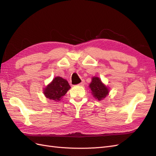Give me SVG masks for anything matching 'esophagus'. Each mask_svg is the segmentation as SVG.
I'll use <instances>...</instances> for the list:
<instances>
[{
  "instance_id": "obj_1",
  "label": "esophagus",
  "mask_w": 156,
  "mask_h": 156,
  "mask_svg": "<svg viewBox=\"0 0 156 156\" xmlns=\"http://www.w3.org/2000/svg\"><path fill=\"white\" fill-rule=\"evenodd\" d=\"M78 85H79V86H84V81H83H83H82L81 83H80L78 84Z\"/></svg>"
}]
</instances>
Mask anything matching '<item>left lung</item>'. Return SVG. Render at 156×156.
<instances>
[{
	"instance_id": "1",
	"label": "left lung",
	"mask_w": 156,
	"mask_h": 156,
	"mask_svg": "<svg viewBox=\"0 0 156 156\" xmlns=\"http://www.w3.org/2000/svg\"><path fill=\"white\" fill-rule=\"evenodd\" d=\"M92 95L96 100L100 101L104 99L108 94V88L103 84L101 79L98 77H94L92 79V82L89 85Z\"/></svg>"
}]
</instances>
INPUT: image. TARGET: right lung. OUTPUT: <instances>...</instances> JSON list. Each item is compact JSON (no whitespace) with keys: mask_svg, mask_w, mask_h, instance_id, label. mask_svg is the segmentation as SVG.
Segmentation results:
<instances>
[{"mask_svg":"<svg viewBox=\"0 0 156 156\" xmlns=\"http://www.w3.org/2000/svg\"><path fill=\"white\" fill-rule=\"evenodd\" d=\"M70 88L66 80L60 77H56L44 88V94L47 98L56 101L60 100Z\"/></svg>","mask_w":156,"mask_h":156,"instance_id":"obj_1","label":"right lung"}]
</instances>
